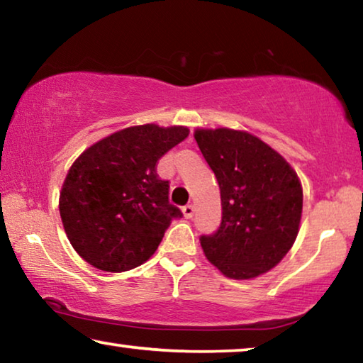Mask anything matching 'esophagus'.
Masks as SVG:
<instances>
[{
	"label": "esophagus",
	"instance_id": "esophagus-1",
	"mask_svg": "<svg viewBox=\"0 0 363 363\" xmlns=\"http://www.w3.org/2000/svg\"><path fill=\"white\" fill-rule=\"evenodd\" d=\"M182 213H184V216H186L187 219H190L194 216V213H195V206L194 205H186L182 208Z\"/></svg>",
	"mask_w": 363,
	"mask_h": 363
}]
</instances>
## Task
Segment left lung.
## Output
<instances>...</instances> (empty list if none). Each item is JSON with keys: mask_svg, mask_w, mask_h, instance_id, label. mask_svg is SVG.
I'll return each instance as SVG.
<instances>
[{"mask_svg": "<svg viewBox=\"0 0 363 363\" xmlns=\"http://www.w3.org/2000/svg\"><path fill=\"white\" fill-rule=\"evenodd\" d=\"M195 140L216 176L223 220L201 235L206 259L225 277L255 279L277 266L296 240L303 187L290 163L247 131L195 130Z\"/></svg>", "mask_w": 363, "mask_h": 363, "instance_id": "1", "label": "left lung"}]
</instances>
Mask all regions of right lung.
I'll use <instances>...</instances> for the list:
<instances>
[{
    "instance_id": "1",
    "label": "right lung",
    "mask_w": 363,
    "mask_h": 363,
    "mask_svg": "<svg viewBox=\"0 0 363 363\" xmlns=\"http://www.w3.org/2000/svg\"><path fill=\"white\" fill-rule=\"evenodd\" d=\"M187 136L186 126H130L73 162L59 211L72 247L86 262L125 272L155 253L171 220L182 216L169 203V182L160 179L157 163Z\"/></svg>"
}]
</instances>
